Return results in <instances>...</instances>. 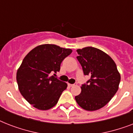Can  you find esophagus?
I'll use <instances>...</instances> for the list:
<instances>
[{"label": "esophagus", "mask_w": 133, "mask_h": 133, "mask_svg": "<svg viewBox=\"0 0 133 133\" xmlns=\"http://www.w3.org/2000/svg\"><path fill=\"white\" fill-rule=\"evenodd\" d=\"M76 84H71V83H68V85L70 86V87H72V86H74V85H75Z\"/></svg>", "instance_id": "34e87169"}]
</instances>
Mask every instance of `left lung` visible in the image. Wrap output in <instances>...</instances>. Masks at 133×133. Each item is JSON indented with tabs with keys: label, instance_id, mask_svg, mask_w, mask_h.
I'll list each match as a JSON object with an SVG mask.
<instances>
[{
	"label": "left lung",
	"instance_id": "left-lung-1",
	"mask_svg": "<svg viewBox=\"0 0 133 133\" xmlns=\"http://www.w3.org/2000/svg\"><path fill=\"white\" fill-rule=\"evenodd\" d=\"M77 52L84 75L90 79L82 85L81 94L75 100L85 110H97L105 106L117 92L121 76L115 61L102 50L86 47Z\"/></svg>",
	"mask_w": 133,
	"mask_h": 133
}]
</instances>
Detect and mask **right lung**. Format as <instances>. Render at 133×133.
Segmentation results:
<instances>
[{
  "label": "right lung",
  "instance_id": "1",
  "mask_svg": "<svg viewBox=\"0 0 133 133\" xmlns=\"http://www.w3.org/2000/svg\"><path fill=\"white\" fill-rule=\"evenodd\" d=\"M72 52L56 45L43 44L24 58L16 72V81L21 94L32 106L47 110L57 103L68 84L50 75L59 72L61 62Z\"/></svg>",
  "mask_w": 133,
  "mask_h": 133
}]
</instances>
